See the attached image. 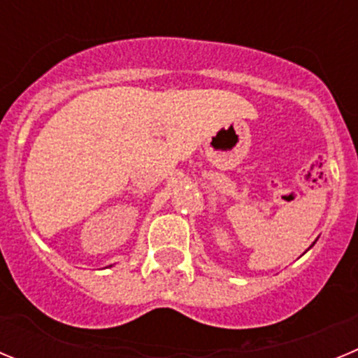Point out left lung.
Wrapping results in <instances>:
<instances>
[{
	"label": "left lung",
	"instance_id": "8db88e82",
	"mask_svg": "<svg viewBox=\"0 0 358 358\" xmlns=\"http://www.w3.org/2000/svg\"><path fill=\"white\" fill-rule=\"evenodd\" d=\"M310 248H312V245H310Z\"/></svg>",
	"mask_w": 358,
	"mask_h": 358
}]
</instances>
